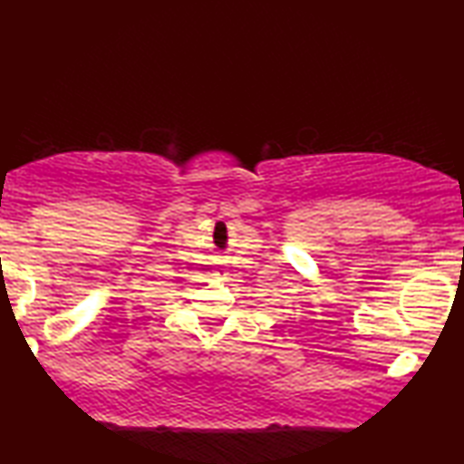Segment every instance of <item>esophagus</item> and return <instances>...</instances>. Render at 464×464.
I'll return each mask as SVG.
<instances>
[{"mask_svg":"<svg viewBox=\"0 0 464 464\" xmlns=\"http://www.w3.org/2000/svg\"><path fill=\"white\" fill-rule=\"evenodd\" d=\"M226 275V270L224 268H219L218 272H215V276H224Z\"/></svg>","mask_w":464,"mask_h":464,"instance_id":"obj_1","label":"esophagus"}]
</instances>
